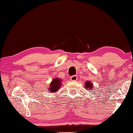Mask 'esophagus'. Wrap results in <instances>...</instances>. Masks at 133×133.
<instances>
[{
	"instance_id": "esophagus-1",
	"label": "esophagus",
	"mask_w": 133,
	"mask_h": 133,
	"mask_svg": "<svg viewBox=\"0 0 133 133\" xmlns=\"http://www.w3.org/2000/svg\"><path fill=\"white\" fill-rule=\"evenodd\" d=\"M71 81H77V76H73L70 77Z\"/></svg>"
}]
</instances>
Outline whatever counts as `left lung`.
Wrapping results in <instances>:
<instances>
[{
  "mask_svg": "<svg viewBox=\"0 0 133 133\" xmlns=\"http://www.w3.org/2000/svg\"><path fill=\"white\" fill-rule=\"evenodd\" d=\"M84 84H85V87L87 90H92V89L94 88L92 83L91 82H90L89 81H86Z\"/></svg>",
  "mask_w": 133,
  "mask_h": 133,
  "instance_id": "1",
  "label": "left lung"
}]
</instances>
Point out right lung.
<instances>
[{
    "label": "right lung",
    "instance_id": "right-lung-1",
    "mask_svg": "<svg viewBox=\"0 0 133 133\" xmlns=\"http://www.w3.org/2000/svg\"><path fill=\"white\" fill-rule=\"evenodd\" d=\"M61 79L57 78H54L52 81L50 83V86L48 87V90H49L50 92L54 93L57 92L58 90L60 89V87L61 86Z\"/></svg>",
    "mask_w": 133,
    "mask_h": 133
}]
</instances>
